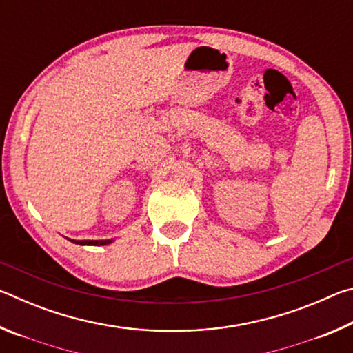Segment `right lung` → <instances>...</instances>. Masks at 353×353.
Returning a JSON list of instances; mask_svg holds the SVG:
<instances>
[{"mask_svg": "<svg viewBox=\"0 0 353 353\" xmlns=\"http://www.w3.org/2000/svg\"><path fill=\"white\" fill-rule=\"evenodd\" d=\"M70 241H73L74 244H81V246H105V244H110L113 240H82V241L70 240Z\"/></svg>", "mask_w": 353, "mask_h": 353, "instance_id": "add662e5", "label": "right lung"}]
</instances>
